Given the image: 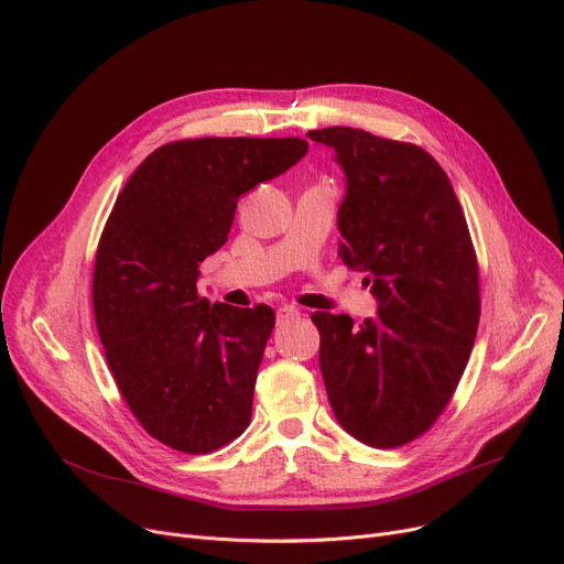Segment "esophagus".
<instances>
[{"instance_id": "esophagus-1", "label": "esophagus", "mask_w": 564, "mask_h": 564, "mask_svg": "<svg viewBox=\"0 0 564 564\" xmlns=\"http://www.w3.org/2000/svg\"><path fill=\"white\" fill-rule=\"evenodd\" d=\"M300 317H302V311L294 308V306H281V308H276V319H279V324H283V322H294V319H300Z\"/></svg>"}]
</instances>
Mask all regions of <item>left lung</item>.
I'll use <instances>...</instances> for the list:
<instances>
[{
	"mask_svg": "<svg viewBox=\"0 0 564 564\" xmlns=\"http://www.w3.org/2000/svg\"><path fill=\"white\" fill-rule=\"evenodd\" d=\"M345 173L338 256L366 272L377 315L313 313L319 370L345 432L372 448L421 436L453 398L480 319L462 205L432 155L354 128L311 130Z\"/></svg>",
	"mask_w": 564,
	"mask_h": 564,
	"instance_id": "8db88e82",
	"label": "left lung"
}]
</instances>
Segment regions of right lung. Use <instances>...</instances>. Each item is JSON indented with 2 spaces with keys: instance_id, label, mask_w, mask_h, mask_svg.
<instances>
[{
  "instance_id": "1",
  "label": "right lung",
  "mask_w": 564,
  "mask_h": 564,
  "mask_svg": "<svg viewBox=\"0 0 564 564\" xmlns=\"http://www.w3.org/2000/svg\"><path fill=\"white\" fill-rule=\"evenodd\" d=\"M308 153L300 137L173 141L132 173L100 237L94 311L118 391L164 446L203 455L251 421L256 375L276 315L200 297L249 189Z\"/></svg>"
}]
</instances>
